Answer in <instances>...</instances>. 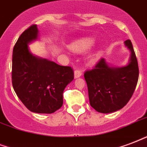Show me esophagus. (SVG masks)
<instances>
[{
  "label": "esophagus",
  "instance_id": "esophagus-1",
  "mask_svg": "<svg viewBox=\"0 0 147 147\" xmlns=\"http://www.w3.org/2000/svg\"><path fill=\"white\" fill-rule=\"evenodd\" d=\"M82 75V71H80V70H76L74 71V76H75L76 78H79Z\"/></svg>",
  "mask_w": 147,
  "mask_h": 147
}]
</instances>
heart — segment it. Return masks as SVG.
<instances>
[{
	"label": "heart",
	"mask_w": 147,
	"mask_h": 147,
	"mask_svg": "<svg viewBox=\"0 0 147 147\" xmlns=\"http://www.w3.org/2000/svg\"><path fill=\"white\" fill-rule=\"evenodd\" d=\"M94 42H95V40L92 38H82L72 42L70 45V48L72 51L82 53L90 49L93 45ZM88 58L91 59V61H96L98 58V52L92 51L91 53L89 54Z\"/></svg>",
	"instance_id": "obj_1"
}]
</instances>
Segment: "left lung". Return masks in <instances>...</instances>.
Masks as SVG:
<instances>
[{
	"instance_id": "8db88e82",
	"label": "left lung",
	"mask_w": 147,
	"mask_h": 147,
	"mask_svg": "<svg viewBox=\"0 0 147 147\" xmlns=\"http://www.w3.org/2000/svg\"><path fill=\"white\" fill-rule=\"evenodd\" d=\"M125 45L130 51L127 65L112 67L101 59L92 70L85 71L90 105L98 113H113L126 106L137 85L139 67L130 40Z\"/></svg>"
}]
</instances>
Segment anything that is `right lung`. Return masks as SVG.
Here are the masks:
<instances>
[{
  "label": "right lung",
  "instance_id": "add662e5",
  "mask_svg": "<svg viewBox=\"0 0 147 147\" xmlns=\"http://www.w3.org/2000/svg\"><path fill=\"white\" fill-rule=\"evenodd\" d=\"M38 36L36 24L21 34L13 49L12 85L27 109L36 113H53L63 104V92L74 79L71 67L34 55L28 44Z\"/></svg>",
  "mask_w": 147,
  "mask_h": 147
}]
</instances>
